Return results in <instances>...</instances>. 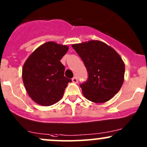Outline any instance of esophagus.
Segmentation results:
<instances>
[{
  "label": "esophagus",
  "instance_id": "obj_1",
  "mask_svg": "<svg viewBox=\"0 0 147 147\" xmlns=\"http://www.w3.org/2000/svg\"><path fill=\"white\" fill-rule=\"evenodd\" d=\"M72 82L74 83H78V79H77L76 77H74L73 78H72Z\"/></svg>",
  "mask_w": 147,
  "mask_h": 147
}]
</instances>
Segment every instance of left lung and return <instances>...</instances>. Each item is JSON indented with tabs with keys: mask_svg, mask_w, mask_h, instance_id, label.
Here are the masks:
<instances>
[{
	"mask_svg": "<svg viewBox=\"0 0 147 147\" xmlns=\"http://www.w3.org/2000/svg\"><path fill=\"white\" fill-rule=\"evenodd\" d=\"M71 46L88 71V80L80 85L84 97L94 103L113 98L124 81L125 64L121 56L111 46L97 40Z\"/></svg>",
	"mask_w": 147,
	"mask_h": 147,
	"instance_id": "left-lung-1",
	"label": "left lung"
}]
</instances>
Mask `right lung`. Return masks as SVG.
Listing matches in <instances>:
<instances>
[{
  "mask_svg": "<svg viewBox=\"0 0 147 147\" xmlns=\"http://www.w3.org/2000/svg\"><path fill=\"white\" fill-rule=\"evenodd\" d=\"M69 46L50 41L36 48L24 64L22 80L29 97L38 105L51 106L63 97L68 83L61 59Z\"/></svg>",
  "mask_w": 147,
  "mask_h": 147,
  "instance_id": "right-lung-1",
  "label": "right lung"
}]
</instances>
